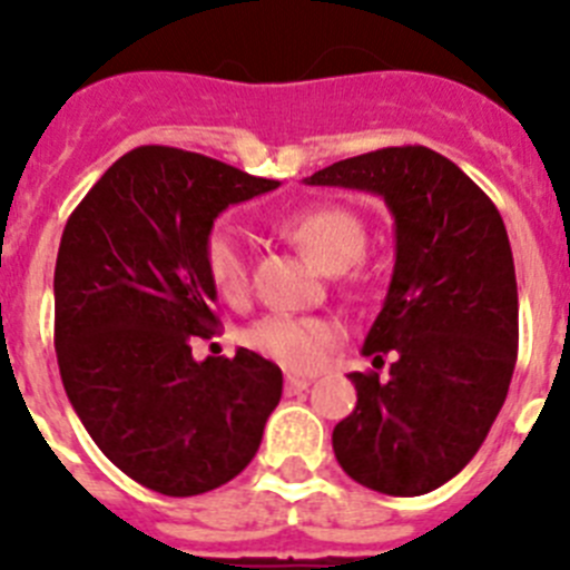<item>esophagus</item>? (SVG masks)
Masks as SVG:
<instances>
[{"label":"esophagus","instance_id":"esophagus-1","mask_svg":"<svg viewBox=\"0 0 570 570\" xmlns=\"http://www.w3.org/2000/svg\"><path fill=\"white\" fill-rule=\"evenodd\" d=\"M308 385H311L308 376H294V374L285 376V391H288V394H299V391H305Z\"/></svg>","mask_w":570,"mask_h":570}]
</instances>
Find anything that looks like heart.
Listing matches in <instances>:
<instances>
[{
    "mask_svg": "<svg viewBox=\"0 0 570 570\" xmlns=\"http://www.w3.org/2000/svg\"><path fill=\"white\" fill-rule=\"evenodd\" d=\"M279 228L320 268L331 271V274L360 259L362 248H365V225L354 210L342 208V205L299 208L285 216ZM203 259L216 294L228 302H239L248 291V259H245V242H242L239 230L225 223L216 225L205 239ZM334 336V322L322 320V316L268 314L250 325L245 342L291 371H314L328 356Z\"/></svg>",
    "mask_w": 570,
    "mask_h": 570,
    "instance_id": "obj_1",
    "label": "heart"
}]
</instances>
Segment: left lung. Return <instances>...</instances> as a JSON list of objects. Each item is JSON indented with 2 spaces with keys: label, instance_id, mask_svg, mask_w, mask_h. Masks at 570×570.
I'll return each mask as SVG.
<instances>
[{
  "label": "left lung",
  "instance_id": "8db88e82",
  "mask_svg": "<svg viewBox=\"0 0 570 570\" xmlns=\"http://www.w3.org/2000/svg\"><path fill=\"white\" fill-rule=\"evenodd\" d=\"M308 185L367 190L394 216L396 259L362 354H394L387 380L360 374L334 428L342 471L387 497H420L471 462L508 396L520 299L500 210L451 159L422 145L316 170Z\"/></svg>",
  "mask_w": 570,
  "mask_h": 570
}]
</instances>
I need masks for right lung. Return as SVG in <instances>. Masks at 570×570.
I'll return each mask as SVG.
<instances>
[{"mask_svg":"<svg viewBox=\"0 0 570 570\" xmlns=\"http://www.w3.org/2000/svg\"><path fill=\"white\" fill-rule=\"evenodd\" d=\"M279 188L210 156L145 145L70 214L53 305L65 394L99 451L165 497L245 471L279 405L282 371L239 347L196 362L219 320L203 248L228 205Z\"/></svg>","mask_w":570,"mask_h":570,"instance_id":"right-lung-1","label":"right lung"}]
</instances>
